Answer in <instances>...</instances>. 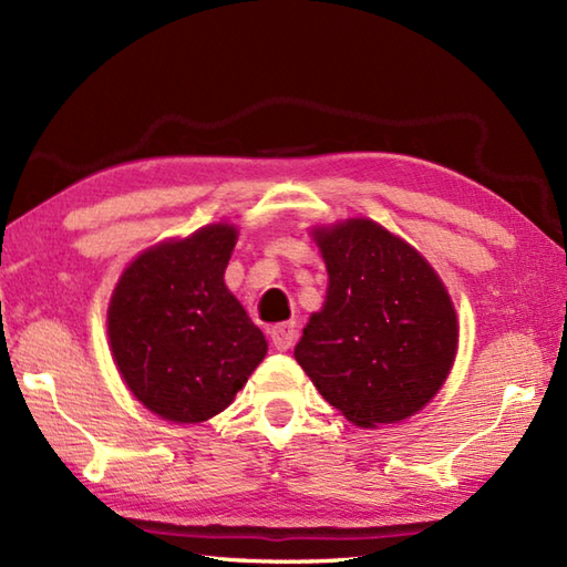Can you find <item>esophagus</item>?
<instances>
[{"mask_svg": "<svg viewBox=\"0 0 567 567\" xmlns=\"http://www.w3.org/2000/svg\"><path fill=\"white\" fill-rule=\"evenodd\" d=\"M295 336H297V329H295V323H290V321L277 323V327L270 329V339H272L277 351H290L292 343H295Z\"/></svg>", "mask_w": 567, "mask_h": 567, "instance_id": "34e87169", "label": "esophagus"}]
</instances>
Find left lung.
<instances>
[{
  "instance_id": "obj_1",
  "label": "left lung",
  "mask_w": 567,
  "mask_h": 567,
  "mask_svg": "<svg viewBox=\"0 0 567 567\" xmlns=\"http://www.w3.org/2000/svg\"><path fill=\"white\" fill-rule=\"evenodd\" d=\"M315 240L329 292L295 348L297 363L355 426L416 414L449 378L457 348L455 309L439 275L370 219L319 228Z\"/></svg>"
}]
</instances>
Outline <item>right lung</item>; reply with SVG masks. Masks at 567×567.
Wrapping results in <instances>:
<instances>
[{
  "label": "right lung",
  "mask_w": 567,
  "mask_h": 567,
  "mask_svg": "<svg viewBox=\"0 0 567 567\" xmlns=\"http://www.w3.org/2000/svg\"><path fill=\"white\" fill-rule=\"evenodd\" d=\"M234 246V226H204L141 252L112 295L116 368L143 406L175 424L224 412L268 351L224 285Z\"/></svg>",
  "instance_id": "obj_1"
}]
</instances>
